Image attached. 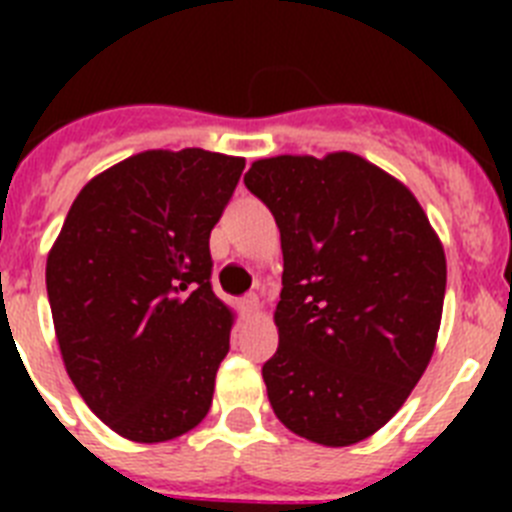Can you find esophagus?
I'll return each mask as SVG.
<instances>
[{
    "instance_id": "obj_1",
    "label": "esophagus",
    "mask_w": 512,
    "mask_h": 512,
    "mask_svg": "<svg viewBox=\"0 0 512 512\" xmlns=\"http://www.w3.org/2000/svg\"><path fill=\"white\" fill-rule=\"evenodd\" d=\"M241 305H243V312H248V315H251V312L259 310V297H256V295H246L241 300Z\"/></svg>"
}]
</instances>
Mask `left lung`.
Wrapping results in <instances>:
<instances>
[{
  "instance_id": "left-lung-1",
  "label": "left lung",
  "mask_w": 512,
  "mask_h": 512,
  "mask_svg": "<svg viewBox=\"0 0 512 512\" xmlns=\"http://www.w3.org/2000/svg\"><path fill=\"white\" fill-rule=\"evenodd\" d=\"M243 182L282 233L279 348L261 369L271 408L307 441H364L433 356L441 241L410 189L354 153L261 158Z\"/></svg>"
}]
</instances>
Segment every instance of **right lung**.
I'll return each mask as SVG.
<instances>
[{"instance_id": "1", "label": "right lung", "mask_w": 512, "mask_h": 512, "mask_svg": "<svg viewBox=\"0 0 512 512\" xmlns=\"http://www.w3.org/2000/svg\"><path fill=\"white\" fill-rule=\"evenodd\" d=\"M243 166L202 148L125 158L81 189L48 253L66 372L130 441H171L210 410L233 325L212 292L210 230Z\"/></svg>"}]
</instances>
